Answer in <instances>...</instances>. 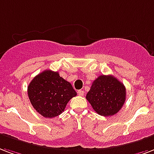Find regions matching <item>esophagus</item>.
I'll return each instance as SVG.
<instances>
[{"instance_id": "1", "label": "esophagus", "mask_w": 154, "mask_h": 154, "mask_svg": "<svg viewBox=\"0 0 154 154\" xmlns=\"http://www.w3.org/2000/svg\"><path fill=\"white\" fill-rule=\"evenodd\" d=\"M77 94H78V95L83 96V95H84V91H83V90H78V91H77Z\"/></svg>"}]
</instances>
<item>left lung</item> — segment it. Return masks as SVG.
Here are the masks:
<instances>
[{"label": "left lung", "instance_id": "8db88e82", "mask_svg": "<svg viewBox=\"0 0 154 154\" xmlns=\"http://www.w3.org/2000/svg\"><path fill=\"white\" fill-rule=\"evenodd\" d=\"M86 99L98 115L114 116L124 106L126 89L114 76L101 75L92 83Z\"/></svg>", "mask_w": 154, "mask_h": 154}]
</instances>
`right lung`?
<instances>
[{
  "mask_svg": "<svg viewBox=\"0 0 154 154\" xmlns=\"http://www.w3.org/2000/svg\"><path fill=\"white\" fill-rule=\"evenodd\" d=\"M33 107L45 118H53L64 111L67 103L77 95L72 85L58 72L45 70L33 78L27 87Z\"/></svg>",
  "mask_w": 154,
  "mask_h": 154,
  "instance_id": "1",
  "label": "right lung"
}]
</instances>
